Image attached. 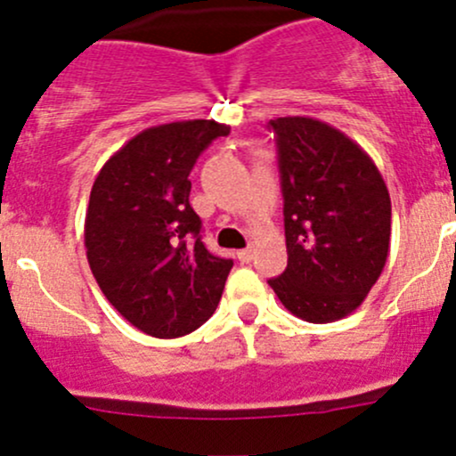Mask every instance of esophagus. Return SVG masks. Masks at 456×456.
<instances>
[{"mask_svg": "<svg viewBox=\"0 0 456 456\" xmlns=\"http://www.w3.org/2000/svg\"><path fill=\"white\" fill-rule=\"evenodd\" d=\"M238 257H240V262H251V260H254V249H251V247H247V249H240V251H238Z\"/></svg>", "mask_w": 456, "mask_h": 456, "instance_id": "esophagus-1", "label": "esophagus"}]
</instances>
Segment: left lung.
<instances>
[{
    "label": "left lung",
    "mask_w": 456,
    "mask_h": 456,
    "mask_svg": "<svg viewBox=\"0 0 456 456\" xmlns=\"http://www.w3.org/2000/svg\"><path fill=\"white\" fill-rule=\"evenodd\" d=\"M278 142L287 269L269 284L300 320L326 324L357 309L390 247V196L372 159L309 117L269 121Z\"/></svg>",
    "instance_id": "left-lung-1"
}]
</instances>
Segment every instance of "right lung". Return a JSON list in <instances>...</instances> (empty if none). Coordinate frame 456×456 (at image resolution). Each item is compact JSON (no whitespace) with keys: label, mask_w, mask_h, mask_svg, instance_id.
Wrapping results in <instances>:
<instances>
[{"label":"right lung","mask_w":456,"mask_h":456,"mask_svg":"<svg viewBox=\"0 0 456 456\" xmlns=\"http://www.w3.org/2000/svg\"><path fill=\"white\" fill-rule=\"evenodd\" d=\"M229 126L194 118L147 127L101 167L86 211V254L110 305L151 338L209 320L233 262L207 251L190 172ZM195 245H191V238Z\"/></svg>","instance_id":"add662e5"}]
</instances>
